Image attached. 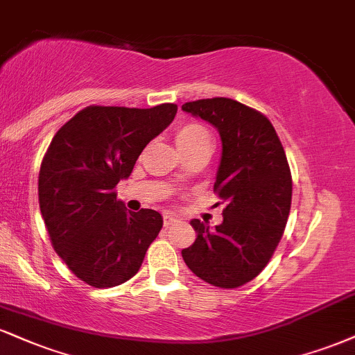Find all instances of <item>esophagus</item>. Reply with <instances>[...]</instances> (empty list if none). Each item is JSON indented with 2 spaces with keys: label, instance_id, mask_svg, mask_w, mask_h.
<instances>
[{
  "label": "esophagus",
  "instance_id": "esophagus-1",
  "mask_svg": "<svg viewBox=\"0 0 355 355\" xmlns=\"http://www.w3.org/2000/svg\"><path fill=\"white\" fill-rule=\"evenodd\" d=\"M177 220H178V216L173 215V213H164V225L165 226L173 225Z\"/></svg>",
  "mask_w": 355,
  "mask_h": 355
}]
</instances>
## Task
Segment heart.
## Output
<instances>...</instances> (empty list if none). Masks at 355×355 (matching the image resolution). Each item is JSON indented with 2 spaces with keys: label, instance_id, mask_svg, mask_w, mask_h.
I'll use <instances>...</instances> for the list:
<instances>
[{
  "label": "heart",
  "instance_id": "b5f03b06",
  "mask_svg": "<svg viewBox=\"0 0 355 355\" xmlns=\"http://www.w3.org/2000/svg\"><path fill=\"white\" fill-rule=\"evenodd\" d=\"M175 142H177L178 148L183 153L190 150V148L198 147V145L210 142V132L202 123L187 122L175 132Z\"/></svg>",
  "mask_w": 355,
  "mask_h": 355
}]
</instances>
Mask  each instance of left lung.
Here are the masks:
<instances>
[{
	"instance_id": "left-lung-1",
	"label": "left lung",
	"mask_w": 355,
	"mask_h": 355,
	"mask_svg": "<svg viewBox=\"0 0 355 355\" xmlns=\"http://www.w3.org/2000/svg\"><path fill=\"white\" fill-rule=\"evenodd\" d=\"M210 122L221 137V162L213 191L225 203L223 223L191 221L193 245L183 261L205 283L233 289L250 283L275 254L291 210L293 178L275 127L266 115L228 97L182 105Z\"/></svg>"
}]
</instances>
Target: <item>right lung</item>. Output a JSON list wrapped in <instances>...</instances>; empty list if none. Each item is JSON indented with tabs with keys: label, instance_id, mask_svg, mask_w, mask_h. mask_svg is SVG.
<instances>
[{
	"label": "right lung",
	"instance_id": "1",
	"mask_svg": "<svg viewBox=\"0 0 355 355\" xmlns=\"http://www.w3.org/2000/svg\"><path fill=\"white\" fill-rule=\"evenodd\" d=\"M175 114V104L89 105L51 140L37 182L41 215L55 253L89 286L105 289L129 281L160 233V213L127 211L115 187Z\"/></svg>",
	"mask_w": 355,
	"mask_h": 355
}]
</instances>
